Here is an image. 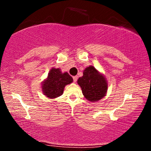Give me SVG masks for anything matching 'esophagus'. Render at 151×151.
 <instances>
[{"label": "esophagus", "mask_w": 151, "mask_h": 151, "mask_svg": "<svg viewBox=\"0 0 151 151\" xmlns=\"http://www.w3.org/2000/svg\"><path fill=\"white\" fill-rule=\"evenodd\" d=\"M73 80H74V82H77V76H74V77H73Z\"/></svg>", "instance_id": "esophagus-1"}]
</instances>
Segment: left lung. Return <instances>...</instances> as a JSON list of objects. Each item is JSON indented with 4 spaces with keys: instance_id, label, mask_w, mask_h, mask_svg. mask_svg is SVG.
Instances as JSON below:
<instances>
[{
    "instance_id": "8db88e82",
    "label": "left lung",
    "mask_w": 151,
    "mask_h": 151,
    "mask_svg": "<svg viewBox=\"0 0 151 151\" xmlns=\"http://www.w3.org/2000/svg\"><path fill=\"white\" fill-rule=\"evenodd\" d=\"M77 83L81 88L84 97L91 102L99 101L106 94V79L93 66L86 67L82 77L78 79Z\"/></svg>"
}]
</instances>
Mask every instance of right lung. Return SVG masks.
Segmentation results:
<instances>
[{
	"instance_id": "right-lung-1",
	"label": "right lung",
	"mask_w": 151,
	"mask_h": 151,
	"mask_svg": "<svg viewBox=\"0 0 151 151\" xmlns=\"http://www.w3.org/2000/svg\"><path fill=\"white\" fill-rule=\"evenodd\" d=\"M72 81L73 79L67 72L62 73L60 68L52 67L42 82V91L47 98H57L63 93L65 86Z\"/></svg>"
}]
</instances>
